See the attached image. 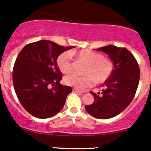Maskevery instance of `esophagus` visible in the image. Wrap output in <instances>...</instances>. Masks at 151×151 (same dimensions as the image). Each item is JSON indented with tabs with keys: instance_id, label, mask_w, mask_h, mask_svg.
<instances>
[{
	"instance_id": "esophagus-1",
	"label": "esophagus",
	"mask_w": 151,
	"mask_h": 151,
	"mask_svg": "<svg viewBox=\"0 0 151 151\" xmlns=\"http://www.w3.org/2000/svg\"><path fill=\"white\" fill-rule=\"evenodd\" d=\"M72 91H73V92H74V93H83L85 92V91H81V90L76 89V88H74V89H72Z\"/></svg>"
}]
</instances>
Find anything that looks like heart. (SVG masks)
Masks as SVG:
<instances>
[{
    "instance_id": "heart-1",
    "label": "heart",
    "mask_w": 151,
    "mask_h": 151,
    "mask_svg": "<svg viewBox=\"0 0 151 151\" xmlns=\"http://www.w3.org/2000/svg\"><path fill=\"white\" fill-rule=\"evenodd\" d=\"M71 55H76L81 61L86 64L84 67L85 75L79 76L72 74L64 78V83L67 86H74L79 89H84L97 84L105 82L111 77L114 70V64L109 58H104L101 54L89 50L60 54L57 59V65L62 73H69L72 70Z\"/></svg>"
}]
</instances>
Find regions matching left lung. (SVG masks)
<instances>
[{"mask_svg":"<svg viewBox=\"0 0 151 151\" xmlns=\"http://www.w3.org/2000/svg\"><path fill=\"white\" fill-rule=\"evenodd\" d=\"M95 50L109 55L114 64V70L102 84L101 92H90L94 101L85 109L93 117L108 119L121 114L132 101L139 83V66L126 48L107 45Z\"/></svg>","mask_w":151,"mask_h":151,"instance_id":"left-lung-1","label":"left lung"}]
</instances>
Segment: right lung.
<instances>
[{"mask_svg": "<svg viewBox=\"0 0 151 151\" xmlns=\"http://www.w3.org/2000/svg\"><path fill=\"white\" fill-rule=\"evenodd\" d=\"M72 48L43 40L27 45L17 57L13 72L15 91L23 108L33 116L47 119L63 108L72 89L60 84L62 76L57 59Z\"/></svg>", "mask_w": 151, "mask_h": 151, "instance_id": "right-lung-1", "label": "right lung"}]
</instances>
